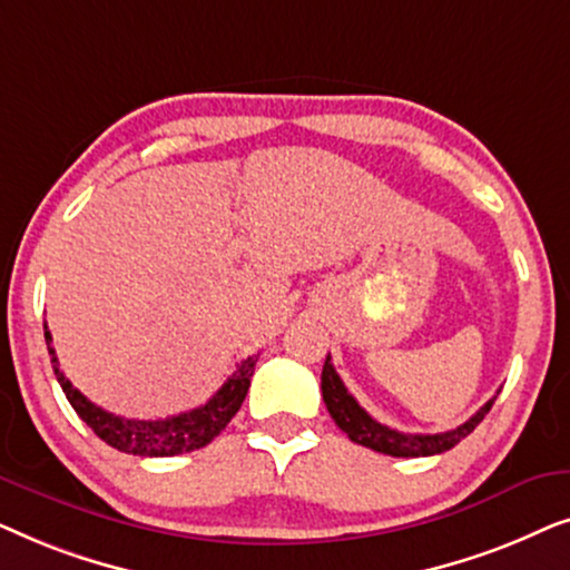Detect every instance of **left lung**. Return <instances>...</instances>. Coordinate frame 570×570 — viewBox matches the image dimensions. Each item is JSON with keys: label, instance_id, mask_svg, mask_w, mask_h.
<instances>
[{"label": "left lung", "instance_id": "1", "mask_svg": "<svg viewBox=\"0 0 570 570\" xmlns=\"http://www.w3.org/2000/svg\"><path fill=\"white\" fill-rule=\"evenodd\" d=\"M322 396L332 420L340 425V431L347 433L350 441L389 456H433V454H443V451L454 449L459 441L466 439V435L482 423V417L488 415L495 402V396L493 400H488L470 420H466V423L454 428V431L431 433V435L400 433L394 431V428L381 425L379 420H373L368 412L355 402V396L347 392V386L342 384L337 371H334L330 355H326L324 371H322Z\"/></svg>", "mask_w": 570, "mask_h": 570}]
</instances>
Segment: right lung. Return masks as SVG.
Returning <instances> with one entry per match:
<instances>
[{
	"instance_id": "1",
	"label": "right lung",
	"mask_w": 570,
	"mask_h": 570,
	"mask_svg": "<svg viewBox=\"0 0 570 570\" xmlns=\"http://www.w3.org/2000/svg\"><path fill=\"white\" fill-rule=\"evenodd\" d=\"M43 337L49 345V355L53 363V373L61 384V392L67 394L69 404H72L77 415H80L92 433L100 441H106L108 446L124 451V454L135 456H176L186 454V451H197L207 446L215 435H220L225 425L230 423L233 415L240 410V404L246 400L248 386H252L254 365L259 361V355L246 357L238 365L236 373L217 389V394L207 404H202L197 410L181 412V415H170L166 420H129L114 412H106L98 404H92L88 396L77 392L65 373L59 368L57 350L51 347V332L43 324Z\"/></svg>"
}]
</instances>
